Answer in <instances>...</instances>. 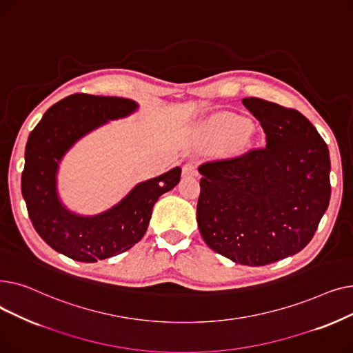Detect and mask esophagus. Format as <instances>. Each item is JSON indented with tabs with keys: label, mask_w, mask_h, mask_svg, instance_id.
Returning <instances> with one entry per match:
<instances>
[{
	"label": "esophagus",
	"mask_w": 353,
	"mask_h": 353,
	"mask_svg": "<svg viewBox=\"0 0 353 353\" xmlns=\"http://www.w3.org/2000/svg\"><path fill=\"white\" fill-rule=\"evenodd\" d=\"M183 176H193L197 177L199 176V170L197 165H194L193 163H186L183 165Z\"/></svg>",
	"instance_id": "34e87169"
}]
</instances>
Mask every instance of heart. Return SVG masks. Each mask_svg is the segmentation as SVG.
<instances>
[{
  "mask_svg": "<svg viewBox=\"0 0 353 353\" xmlns=\"http://www.w3.org/2000/svg\"><path fill=\"white\" fill-rule=\"evenodd\" d=\"M245 127H246V121L236 116H228L219 121V128L229 136L240 134L245 130Z\"/></svg>",
  "mask_w": 353,
  "mask_h": 353,
  "instance_id": "1",
  "label": "heart"
}]
</instances>
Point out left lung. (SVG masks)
I'll list each match as a JSON object with an SVG mask.
<instances>
[{"mask_svg": "<svg viewBox=\"0 0 353 353\" xmlns=\"http://www.w3.org/2000/svg\"><path fill=\"white\" fill-rule=\"evenodd\" d=\"M266 145L199 165L197 225L206 245L230 261L265 266L299 253L330 200L325 140L298 110L249 97Z\"/></svg>", "mask_w": 353, "mask_h": 353, "instance_id": "8db88e82", "label": "left lung"}]
</instances>
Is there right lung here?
<instances>
[{
	"instance_id": "right-lung-1",
	"label": "right lung",
	"mask_w": 353,
	"mask_h": 353,
	"mask_svg": "<svg viewBox=\"0 0 353 353\" xmlns=\"http://www.w3.org/2000/svg\"><path fill=\"white\" fill-rule=\"evenodd\" d=\"M137 108L133 100L71 94L51 105L30 133L21 190L34 229L54 250L79 262H97L140 242L159 197L180 181V167L143 181L117 206L99 216L68 212L59 200L55 174L68 148L108 120Z\"/></svg>"
}]
</instances>
